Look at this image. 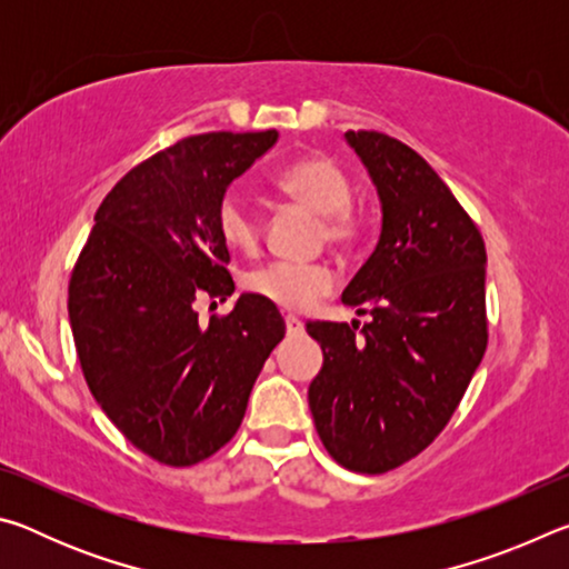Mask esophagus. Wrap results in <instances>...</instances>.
Segmentation results:
<instances>
[{"instance_id": "1", "label": "esophagus", "mask_w": 569, "mask_h": 569, "mask_svg": "<svg viewBox=\"0 0 569 569\" xmlns=\"http://www.w3.org/2000/svg\"><path fill=\"white\" fill-rule=\"evenodd\" d=\"M286 333H288V336L303 333V321L296 319V316H286Z\"/></svg>"}]
</instances>
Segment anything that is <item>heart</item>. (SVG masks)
<instances>
[{
	"mask_svg": "<svg viewBox=\"0 0 569 569\" xmlns=\"http://www.w3.org/2000/svg\"><path fill=\"white\" fill-rule=\"evenodd\" d=\"M278 188L296 203L321 216V236L333 246H349L361 236V220L351 206V182L336 162L326 158L296 160L278 176ZM216 226L223 243L233 250H253L261 240V223L236 190L220 198ZM336 278L321 263L273 261L246 276V291L283 311H306L331 293Z\"/></svg>",
	"mask_w": 569,
	"mask_h": 569,
	"instance_id": "1",
	"label": "heart"
}]
</instances>
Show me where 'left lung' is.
Here are the masks:
<instances>
[{
    "instance_id": "left-lung-1",
    "label": "left lung",
    "mask_w": 569,
    "mask_h": 569,
    "mask_svg": "<svg viewBox=\"0 0 569 569\" xmlns=\"http://www.w3.org/2000/svg\"><path fill=\"white\" fill-rule=\"evenodd\" d=\"M381 203V236L341 301L369 323L311 321L323 366L308 387L316 431L341 467L381 475L447 427L487 349V250L427 160L349 130Z\"/></svg>"
}]
</instances>
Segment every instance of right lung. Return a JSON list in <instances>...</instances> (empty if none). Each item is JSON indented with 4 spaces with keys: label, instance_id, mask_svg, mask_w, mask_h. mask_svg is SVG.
Returning a JSON list of instances; mask_svg holds the SVG:
<instances>
[{
    "label": "right lung",
    "instance_id": "obj_1",
    "mask_svg": "<svg viewBox=\"0 0 569 569\" xmlns=\"http://www.w3.org/2000/svg\"><path fill=\"white\" fill-rule=\"evenodd\" d=\"M278 132H208L132 168L94 213L70 281V326L102 411L148 457L190 467L228 445L286 323L240 293L200 326L198 296L236 283L216 210Z\"/></svg>",
    "mask_w": 569,
    "mask_h": 569
}]
</instances>
